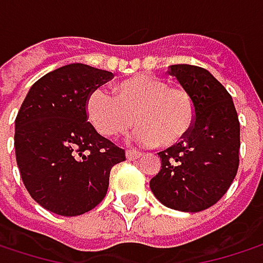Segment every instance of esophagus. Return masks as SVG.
I'll list each match as a JSON object with an SVG mask.
<instances>
[{"instance_id":"1","label":"esophagus","mask_w":263,"mask_h":263,"mask_svg":"<svg viewBox=\"0 0 263 263\" xmlns=\"http://www.w3.org/2000/svg\"><path fill=\"white\" fill-rule=\"evenodd\" d=\"M141 157V152L137 151H126V158L128 160H138Z\"/></svg>"}]
</instances>
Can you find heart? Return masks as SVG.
Here are the masks:
<instances>
[{
	"instance_id": "1",
	"label": "heart",
	"mask_w": 263,
	"mask_h": 263,
	"mask_svg": "<svg viewBox=\"0 0 263 263\" xmlns=\"http://www.w3.org/2000/svg\"><path fill=\"white\" fill-rule=\"evenodd\" d=\"M85 111L100 135L111 138L137 123L132 138L144 146L172 147L192 131L196 106L187 89L152 74H138L114 86V97L97 88L88 94Z\"/></svg>"
}]
</instances>
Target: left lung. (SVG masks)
Masks as SVG:
<instances>
[{
  "instance_id": "8db88e82",
  "label": "left lung",
  "mask_w": 263,
  "mask_h": 263,
  "mask_svg": "<svg viewBox=\"0 0 263 263\" xmlns=\"http://www.w3.org/2000/svg\"><path fill=\"white\" fill-rule=\"evenodd\" d=\"M196 106L192 131L181 143L158 152L160 172L151 190L169 209L201 212L230 189L239 167L240 128L230 92L207 70L178 64L169 67Z\"/></svg>"
}]
</instances>
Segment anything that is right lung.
I'll return each instance as SVG.
<instances>
[{"mask_svg":"<svg viewBox=\"0 0 263 263\" xmlns=\"http://www.w3.org/2000/svg\"><path fill=\"white\" fill-rule=\"evenodd\" d=\"M114 78L85 64L61 67L33 83L15 120L23 183L44 209L61 216L92 210L105 198L112 166L125 151L88 122V94Z\"/></svg>","mask_w":263,"mask_h":263,"instance_id":"add662e5","label":"right lung"}]
</instances>
